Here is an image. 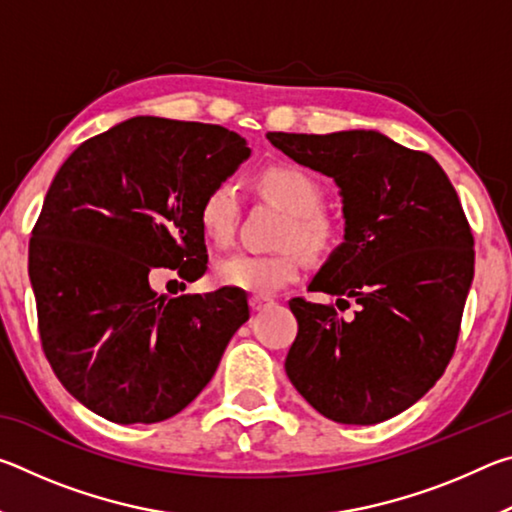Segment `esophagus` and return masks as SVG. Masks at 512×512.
I'll return each instance as SVG.
<instances>
[{
	"label": "esophagus",
	"mask_w": 512,
	"mask_h": 512,
	"mask_svg": "<svg viewBox=\"0 0 512 512\" xmlns=\"http://www.w3.org/2000/svg\"><path fill=\"white\" fill-rule=\"evenodd\" d=\"M273 305V298H266V296H253L250 298V309L253 311H262L266 307Z\"/></svg>",
	"instance_id": "esophagus-1"
}]
</instances>
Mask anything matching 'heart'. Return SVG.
<instances>
[{
	"mask_svg": "<svg viewBox=\"0 0 512 512\" xmlns=\"http://www.w3.org/2000/svg\"><path fill=\"white\" fill-rule=\"evenodd\" d=\"M257 187L268 201L289 212L277 244V253L253 255L235 253L214 264V280L221 287L241 289L255 296H271L302 273V253L307 257L325 255L336 241V223L320 210L323 187L305 169L293 164H275L257 178ZM241 212V194L232 180L207 189L198 205V225L203 237L214 246H228L235 239Z\"/></svg>",
	"mask_w": 512,
	"mask_h": 512,
	"instance_id": "1",
	"label": "heart"
}]
</instances>
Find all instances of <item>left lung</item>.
I'll use <instances>...</instances> for the list:
<instances>
[{
  "label": "left lung",
  "mask_w": 512,
  "mask_h": 512,
  "mask_svg": "<svg viewBox=\"0 0 512 512\" xmlns=\"http://www.w3.org/2000/svg\"><path fill=\"white\" fill-rule=\"evenodd\" d=\"M275 149L334 178L345 241L309 291L357 302L289 300L298 336L284 361L325 418L377 424L413 406L456 350L474 277V237L456 189L429 153L377 131L268 133ZM343 311V310H341Z\"/></svg>",
  "instance_id": "obj_1"
}]
</instances>
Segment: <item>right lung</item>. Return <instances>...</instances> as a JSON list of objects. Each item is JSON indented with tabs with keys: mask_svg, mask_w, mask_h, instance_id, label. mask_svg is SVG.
Segmentation results:
<instances>
[{
	"mask_svg": "<svg viewBox=\"0 0 512 512\" xmlns=\"http://www.w3.org/2000/svg\"><path fill=\"white\" fill-rule=\"evenodd\" d=\"M250 155L223 126L133 117L58 169L31 232L45 357L69 393L117 424L162 422L210 384L250 318L241 289L167 298L149 273L207 271L198 205Z\"/></svg>",
	"mask_w": 512,
	"mask_h": 512,
	"instance_id": "obj_1",
	"label": "right lung"
}]
</instances>
